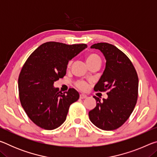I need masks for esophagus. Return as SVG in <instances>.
<instances>
[{
	"mask_svg": "<svg viewBox=\"0 0 157 157\" xmlns=\"http://www.w3.org/2000/svg\"><path fill=\"white\" fill-rule=\"evenodd\" d=\"M87 97V95H84V94H80L79 95V98H81V99H84V98H86Z\"/></svg>",
	"mask_w": 157,
	"mask_h": 157,
	"instance_id": "1",
	"label": "esophagus"
}]
</instances>
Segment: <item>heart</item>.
<instances>
[{"label": "heart", "instance_id": "obj_1", "mask_svg": "<svg viewBox=\"0 0 157 157\" xmlns=\"http://www.w3.org/2000/svg\"><path fill=\"white\" fill-rule=\"evenodd\" d=\"M98 60L101 61L100 57L98 56V55H97L96 54H90L86 57V62H87V63H88V64L90 63H92V62H95V61H98ZM71 62H72L70 61V62L68 63V65H67L68 68H70V66L71 65ZM76 86L78 89L82 90V91H86V90L88 89V87H89L88 84H87L86 82H84V81L77 82Z\"/></svg>", "mask_w": 157, "mask_h": 157}]
</instances>
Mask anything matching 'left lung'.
I'll list each match as a JSON object with an SVG mask.
<instances>
[{
	"instance_id": "left-lung-1",
	"label": "left lung",
	"mask_w": 157,
	"mask_h": 157,
	"mask_svg": "<svg viewBox=\"0 0 157 157\" xmlns=\"http://www.w3.org/2000/svg\"><path fill=\"white\" fill-rule=\"evenodd\" d=\"M91 48L100 50L106 59L105 69L94 90L108 91V98L100 100L94 96L96 106L89 112L90 121L101 129H116L125 123L136 104L137 73L127 55L113 45L98 43Z\"/></svg>"
}]
</instances>
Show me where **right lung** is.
Segmentation results:
<instances>
[{
  "mask_svg": "<svg viewBox=\"0 0 157 157\" xmlns=\"http://www.w3.org/2000/svg\"><path fill=\"white\" fill-rule=\"evenodd\" d=\"M87 45H67L50 41L41 44L23 65L18 84L21 105L30 120L41 128L52 130L66 121L68 109L79 99L74 89L62 93L54 82L66 73L68 63Z\"/></svg>",
  "mask_w": 157,
  "mask_h": 157,
  "instance_id": "right-lung-1",
  "label": "right lung"
}]
</instances>
